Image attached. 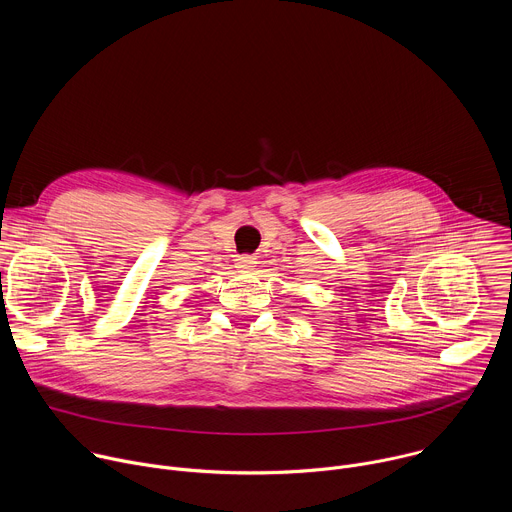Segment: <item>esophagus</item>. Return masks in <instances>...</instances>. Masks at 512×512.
Listing matches in <instances>:
<instances>
[{
	"mask_svg": "<svg viewBox=\"0 0 512 512\" xmlns=\"http://www.w3.org/2000/svg\"><path fill=\"white\" fill-rule=\"evenodd\" d=\"M237 267H239L241 271H251V269L255 267V259H253L251 255H243V257L237 259Z\"/></svg>",
	"mask_w": 512,
	"mask_h": 512,
	"instance_id": "34e87169",
	"label": "esophagus"
}]
</instances>
